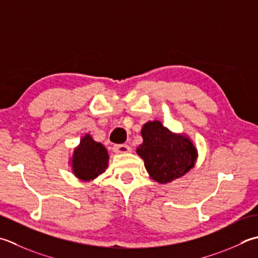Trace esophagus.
I'll use <instances>...</instances> for the list:
<instances>
[{
	"label": "esophagus",
	"instance_id": "34e87169",
	"mask_svg": "<svg viewBox=\"0 0 258 258\" xmlns=\"http://www.w3.org/2000/svg\"><path fill=\"white\" fill-rule=\"evenodd\" d=\"M113 151L117 154H125L131 152V148L126 144H120V145H115L113 148Z\"/></svg>",
	"mask_w": 258,
	"mask_h": 258
}]
</instances>
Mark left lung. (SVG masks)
I'll return each instance as SVG.
<instances>
[{
    "mask_svg": "<svg viewBox=\"0 0 258 258\" xmlns=\"http://www.w3.org/2000/svg\"><path fill=\"white\" fill-rule=\"evenodd\" d=\"M143 143L136 153L144 161L151 179L161 184L185 175L194 168L198 151L186 134L173 133L160 120H150L141 130Z\"/></svg>",
    "mask_w": 258,
    "mask_h": 258,
    "instance_id": "8db88e82",
    "label": "left lung"
}]
</instances>
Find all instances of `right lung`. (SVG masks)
I'll return each instance as SVG.
<instances>
[{
    "label": "right lung",
    "instance_id": "1",
    "mask_svg": "<svg viewBox=\"0 0 258 258\" xmlns=\"http://www.w3.org/2000/svg\"><path fill=\"white\" fill-rule=\"evenodd\" d=\"M108 162L109 155L105 146L86 134L75 148L69 164L76 178L89 182L105 172Z\"/></svg>",
    "mask_w": 258,
    "mask_h": 258
}]
</instances>
